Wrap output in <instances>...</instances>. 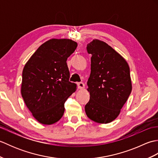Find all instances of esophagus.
Wrapping results in <instances>:
<instances>
[{
	"label": "esophagus",
	"mask_w": 158,
	"mask_h": 158,
	"mask_svg": "<svg viewBox=\"0 0 158 158\" xmlns=\"http://www.w3.org/2000/svg\"><path fill=\"white\" fill-rule=\"evenodd\" d=\"M77 87L79 89H83L85 87V84L83 82H79L77 83Z\"/></svg>",
	"instance_id": "1"
}]
</instances>
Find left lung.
Wrapping results in <instances>:
<instances>
[{
	"mask_svg": "<svg viewBox=\"0 0 158 158\" xmlns=\"http://www.w3.org/2000/svg\"><path fill=\"white\" fill-rule=\"evenodd\" d=\"M86 48L92 58L85 113L94 122L108 123L119 115L132 91L129 66L115 49L100 40H93Z\"/></svg>",
	"mask_w": 158,
	"mask_h": 158,
	"instance_id": "left-lung-1",
	"label": "left lung"
}]
</instances>
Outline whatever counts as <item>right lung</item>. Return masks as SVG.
<instances>
[{"instance_id": "1", "label": "right lung", "mask_w": 158, "mask_h": 158, "mask_svg": "<svg viewBox=\"0 0 158 158\" xmlns=\"http://www.w3.org/2000/svg\"><path fill=\"white\" fill-rule=\"evenodd\" d=\"M77 47L70 39H50L36 49L23 67L22 98L41 123L50 125L61 119L66 100L75 92L77 85L69 81L66 60Z\"/></svg>"}]
</instances>
